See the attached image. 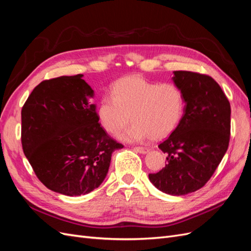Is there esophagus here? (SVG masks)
<instances>
[{"mask_svg":"<svg viewBox=\"0 0 251 251\" xmlns=\"http://www.w3.org/2000/svg\"><path fill=\"white\" fill-rule=\"evenodd\" d=\"M134 151H137V153H140V154H147V153H149V149H147V148H142V147L134 148Z\"/></svg>","mask_w":251,"mask_h":251,"instance_id":"obj_1","label":"esophagus"}]
</instances>
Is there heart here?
I'll return each mask as SVG.
<instances>
[{
  "label": "heart",
  "instance_id": "1",
  "mask_svg": "<svg viewBox=\"0 0 251 251\" xmlns=\"http://www.w3.org/2000/svg\"><path fill=\"white\" fill-rule=\"evenodd\" d=\"M111 94L98 103L97 117L103 130L113 136L132 119L134 124L120 135L124 141L161 140L176 130L183 117L184 95L174 83L161 85L130 75L114 82Z\"/></svg>",
  "mask_w": 251,
  "mask_h": 251
}]
</instances>
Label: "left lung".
<instances>
[{
	"instance_id": "8db88e82",
	"label": "left lung",
	"mask_w": 251,
	"mask_h": 251,
	"mask_svg": "<svg viewBox=\"0 0 251 251\" xmlns=\"http://www.w3.org/2000/svg\"><path fill=\"white\" fill-rule=\"evenodd\" d=\"M184 95L179 126L158 146L166 154L165 168L149 179L159 191L184 196L198 191L215 173L229 143L230 104L215 79L189 71L172 77Z\"/></svg>"
}]
</instances>
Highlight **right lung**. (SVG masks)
<instances>
[{"mask_svg": "<svg viewBox=\"0 0 251 251\" xmlns=\"http://www.w3.org/2000/svg\"><path fill=\"white\" fill-rule=\"evenodd\" d=\"M83 75L37 85L22 109V146L42 183L66 196L89 194L107 177L113 140L98 123L94 91Z\"/></svg>", "mask_w": 251, "mask_h": 251, "instance_id": "obj_1", "label": "right lung"}]
</instances>
